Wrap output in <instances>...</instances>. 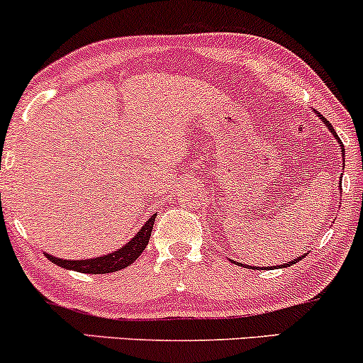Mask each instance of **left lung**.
Here are the masks:
<instances>
[{"label": "left lung", "mask_w": 363, "mask_h": 363, "mask_svg": "<svg viewBox=\"0 0 363 363\" xmlns=\"http://www.w3.org/2000/svg\"><path fill=\"white\" fill-rule=\"evenodd\" d=\"M320 118H322V121H324V123H325V125H328V127H329V130H330V133H333V134H334V136H336V138H337V134H336V133H334L333 125H330V123H329V121H325V118H324V117H322V115H320ZM337 143H340V138H337ZM340 146H341V150H343V151H345V148H343V143H340ZM303 257H305V255H301V257L294 258V260H293V262H288V264H286V265H281V267H288V265H291V264H298V262H300V260H301V258H303ZM241 265H242V264H241ZM270 269H272V267H270ZM257 270H265V267H262V269H260V267H257Z\"/></svg>", "instance_id": "left-lung-1"}]
</instances>
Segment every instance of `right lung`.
I'll return each mask as SVG.
<instances>
[{
	"mask_svg": "<svg viewBox=\"0 0 363 363\" xmlns=\"http://www.w3.org/2000/svg\"><path fill=\"white\" fill-rule=\"evenodd\" d=\"M157 215H151L145 225L141 227V230L125 246H122L118 252L103 255V257L89 258V260H63V258H55L53 255L45 253V257L53 264L58 267H63V269L75 270V272L82 274H110L117 272V270L125 269L133 262L138 260L139 255L143 253V250L148 246L151 229H153V222Z\"/></svg>",
	"mask_w": 363,
	"mask_h": 363,
	"instance_id": "right-lung-1",
	"label": "right lung"
}]
</instances>
